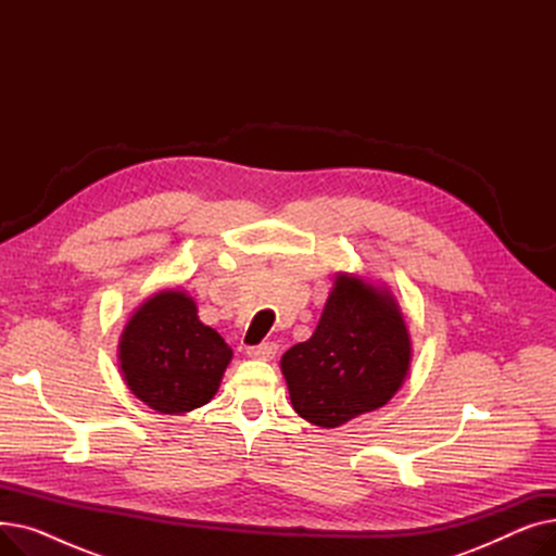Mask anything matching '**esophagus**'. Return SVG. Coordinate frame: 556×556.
<instances>
[{"label":"esophagus","mask_w":556,"mask_h":556,"mask_svg":"<svg viewBox=\"0 0 556 556\" xmlns=\"http://www.w3.org/2000/svg\"><path fill=\"white\" fill-rule=\"evenodd\" d=\"M277 344L275 342H261V344H254V346H248V356L250 358H256V361H270L275 354H277Z\"/></svg>","instance_id":"obj_1"}]
</instances>
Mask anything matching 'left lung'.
I'll return each mask as SVG.
<instances>
[{"label":"left lung","instance_id":"left-lung-1","mask_svg":"<svg viewBox=\"0 0 556 556\" xmlns=\"http://www.w3.org/2000/svg\"><path fill=\"white\" fill-rule=\"evenodd\" d=\"M407 367L410 336L399 304L352 275L336 279L315 333L281 358L295 413L323 428L383 407Z\"/></svg>","mask_w":556,"mask_h":556}]
</instances>
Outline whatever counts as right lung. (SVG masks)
Here are the masks:
<instances>
[{
	"instance_id": "obj_1",
	"label": "right lung",
	"mask_w": 556,
	"mask_h": 556,
	"mask_svg": "<svg viewBox=\"0 0 556 556\" xmlns=\"http://www.w3.org/2000/svg\"><path fill=\"white\" fill-rule=\"evenodd\" d=\"M119 361L137 399L157 413L180 415L210 403L231 361V349L200 323L191 298L164 290L130 317L122 333Z\"/></svg>"
}]
</instances>
